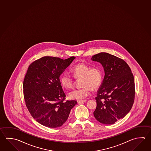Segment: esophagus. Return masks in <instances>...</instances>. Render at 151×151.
<instances>
[{"label": "esophagus", "instance_id": "1", "mask_svg": "<svg viewBox=\"0 0 151 151\" xmlns=\"http://www.w3.org/2000/svg\"><path fill=\"white\" fill-rule=\"evenodd\" d=\"M86 101V100H78L77 101V103L80 104V103H84V102H85Z\"/></svg>", "mask_w": 151, "mask_h": 151}]
</instances>
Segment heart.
Listing matches in <instances>:
<instances>
[{
    "label": "heart",
    "instance_id": "obj_1",
    "mask_svg": "<svg viewBox=\"0 0 151 151\" xmlns=\"http://www.w3.org/2000/svg\"><path fill=\"white\" fill-rule=\"evenodd\" d=\"M71 72L75 78H81V85L83 86L69 93V97L73 100L84 99L90 95L91 88L97 90L102 84L103 73L99 67L91 68L86 64L79 63L72 68ZM60 81L62 86L66 88H70L74 84V79L66 73L61 75Z\"/></svg>",
    "mask_w": 151,
    "mask_h": 151
}]
</instances>
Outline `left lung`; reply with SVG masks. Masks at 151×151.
Wrapping results in <instances>:
<instances>
[{"label": "left lung", "mask_w": 151, "mask_h": 151, "mask_svg": "<svg viewBox=\"0 0 151 151\" xmlns=\"http://www.w3.org/2000/svg\"><path fill=\"white\" fill-rule=\"evenodd\" d=\"M91 60L100 63L104 71L95 98L97 106L94 116L102 124H114L132 108L135 94L134 76L124 60L109 53H98Z\"/></svg>", "instance_id": "8db88e82"}]
</instances>
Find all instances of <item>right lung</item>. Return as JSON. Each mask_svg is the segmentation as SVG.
<instances>
[{
  "instance_id": "1",
  "label": "right lung",
  "mask_w": 151,
  "mask_h": 151,
  "mask_svg": "<svg viewBox=\"0 0 151 151\" xmlns=\"http://www.w3.org/2000/svg\"><path fill=\"white\" fill-rule=\"evenodd\" d=\"M76 58L45 56L29 67L23 82L25 104L29 113L40 124L57 128L64 124L76 101H64L66 94L59 77Z\"/></svg>"
}]
</instances>
